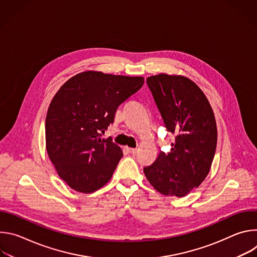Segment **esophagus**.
I'll list each match as a JSON object with an SVG mask.
<instances>
[{"mask_svg": "<svg viewBox=\"0 0 257 257\" xmlns=\"http://www.w3.org/2000/svg\"><path fill=\"white\" fill-rule=\"evenodd\" d=\"M128 152H129L130 154H132V155H135V154L137 153V150H136V149H129V148H128Z\"/></svg>", "mask_w": 257, "mask_h": 257, "instance_id": "obj_1", "label": "esophagus"}]
</instances>
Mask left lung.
Wrapping results in <instances>:
<instances>
[{
	"label": "left lung",
	"instance_id": "obj_1",
	"mask_svg": "<svg viewBox=\"0 0 257 257\" xmlns=\"http://www.w3.org/2000/svg\"><path fill=\"white\" fill-rule=\"evenodd\" d=\"M168 131L176 135L170 153L161 152L143 172L166 196L183 197L207 176L215 154L217 131L212 108L189 78L159 74L146 79Z\"/></svg>",
	"mask_w": 257,
	"mask_h": 257
}]
</instances>
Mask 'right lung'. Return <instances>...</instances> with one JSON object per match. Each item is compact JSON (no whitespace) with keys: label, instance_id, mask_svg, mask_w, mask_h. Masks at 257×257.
I'll return each instance as SVG.
<instances>
[{"label":"right lung","instance_id":"1","mask_svg":"<svg viewBox=\"0 0 257 257\" xmlns=\"http://www.w3.org/2000/svg\"><path fill=\"white\" fill-rule=\"evenodd\" d=\"M143 83V77L86 71L55 94L46 118L47 152L72 189L91 193L112 178L123 152L101 134L114 122L118 106Z\"/></svg>","mask_w":257,"mask_h":257}]
</instances>
